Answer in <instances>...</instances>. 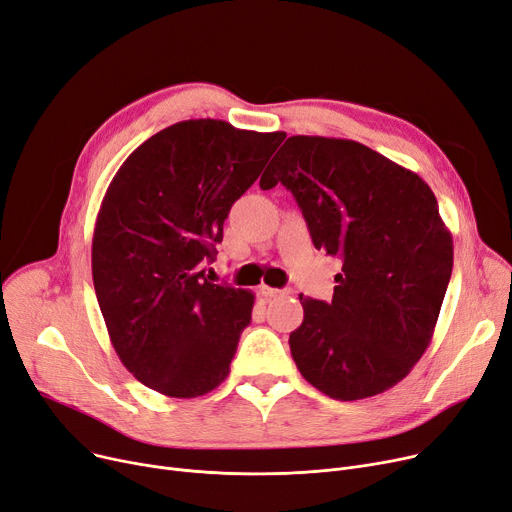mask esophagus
<instances>
[{
  "mask_svg": "<svg viewBox=\"0 0 512 512\" xmlns=\"http://www.w3.org/2000/svg\"><path fill=\"white\" fill-rule=\"evenodd\" d=\"M260 294L264 298H279L289 294V289H277V287H269V285H260Z\"/></svg>",
  "mask_w": 512,
  "mask_h": 512,
  "instance_id": "1",
  "label": "esophagus"
}]
</instances>
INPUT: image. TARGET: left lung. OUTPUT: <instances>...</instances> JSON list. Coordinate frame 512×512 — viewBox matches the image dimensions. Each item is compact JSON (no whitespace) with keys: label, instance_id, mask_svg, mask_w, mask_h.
<instances>
[{"label":"left lung","instance_id":"1","mask_svg":"<svg viewBox=\"0 0 512 512\" xmlns=\"http://www.w3.org/2000/svg\"><path fill=\"white\" fill-rule=\"evenodd\" d=\"M285 185L316 250L342 258L333 300L304 298L289 348L302 377L333 400L377 396L431 344L452 275V235L431 187L352 139L294 135L262 189Z\"/></svg>","mask_w":512,"mask_h":512}]
</instances>
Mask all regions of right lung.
Instances as JSON below:
<instances>
[{"mask_svg": "<svg viewBox=\"0 0 512 512\" xmlns=\"http://www.w3.org/2000/svg\"><path fill=\"white\" fill-rule=\"evenodd\" d=\"M283 131L193 118L143 141L114 175L95 218L91 273L110 342L145 387L198 398L229 375L254 294L206 275L235 200Z\"/></svg>", "mask_w": 512, "mask_h": 512, "instance_id": "1", "label": "right lung"}]
</instances>
